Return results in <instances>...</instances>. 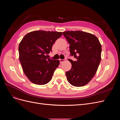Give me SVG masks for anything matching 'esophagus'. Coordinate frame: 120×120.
Segmentation results:
<instances>
[{"label": "esophagus", "mask_w": 120, "mask_h": 120, "mask_svg": "<svg viewBox=\"0 0 120 120\" xmlns=\"http://www.w3.org/2000/svg\"><path fill=\"white\" fill-rule=\"evenodd\" d=\"M65 60H61V59H60V64H61V63H63L64 61Z\"/></svg>", "instance_id": "1"}]
</instances>
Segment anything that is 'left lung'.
Wrapping results in <instances>:
<instances>
[{"instance_id": "1", "label": "left lung", "mask_w": 120, "mask_h": 120, "mask_svg": "<svg viewBox=\"0 0 120 120\" xmlns=\"http://www.w3.org/2000/svg\"><path fill=\"white\" fill-rule=\"evenodd\" d=\"M70 43L71 55L77 59H70L71 70L66 72L69 83L75 86L88 83L96 74L101 60V46L97 37L82 31L63 32Z\"/></svg>"}]
</instances>
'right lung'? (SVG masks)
Returning <instances> with one entry per match:
<instances>
[{
  "mask_svg": "<svg viewBox=\"0 0 120 120\" xmlns=\"http://www.w3.org/2000/svg\"><path fill=\"white\" fill-rule=\"evenodd\" d=\"M61 35V32L37 30L29 32L21 40L19 47V61L24 74L32 83L43 85L51 80L60 60L47 56Z\"/></svg>",
  "mask_w": 120,
  "mask_h": 120,
  "instance_id": "right-lung-1",
  "label": "right lung"
}]
</instances>
